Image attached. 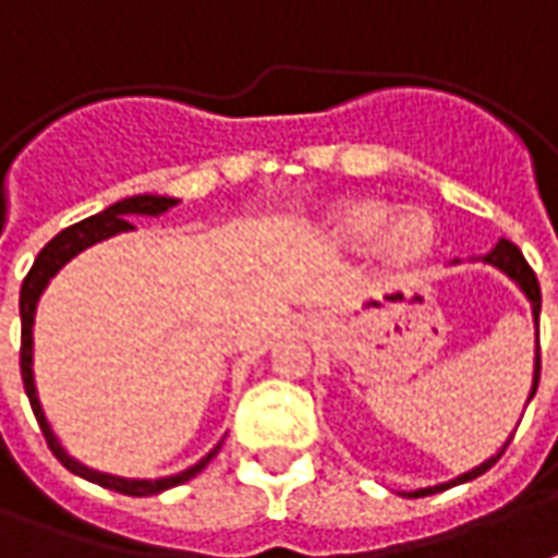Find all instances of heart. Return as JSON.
<instances>
[{"label":"heart","mask_w":558,"mask_h":558,"mask_svg":"<svg viewBox=\"0 0 558 558\" xmlns=\"http://www.w3.org/2000/svg\"><path fill=\"white\" fill-rule=\"evenodd\" d=\"M335 232L356 247L374 244L377 253L387 256L389 263H411L428 251L435 226L420 208L396 211L384 202H360L338 214Z\"/></svg>","instance_id":"heart-1"}]
</instances>
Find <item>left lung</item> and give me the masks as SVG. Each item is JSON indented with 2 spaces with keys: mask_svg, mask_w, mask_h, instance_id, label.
Masks as SVG:
<instances>
[{
  "mask_svg": "<svg viewBox=\"0 0 558 558\" xmlns=\"http://www.w3.org/2000/svg\"><path fill=\"white\" fill-rule=\"evenodd\" d=\"M486 263H493V266H498L505 275H510V278L517 280L520 287H523V292L529 295V302H532V311H535V319L541 317V283H537V275L532 271V266L525 263V256L520 253V247L517 244H510V241H498L496 251L486 253ZM537 384H541V341H537V356H535V387H532V396L537 392ZM529 396V399H532ZM508 447V444H505ZM498 459H501V453L493 456V459H486L483 465H477L474 471H469V474H462V477H456V481L450 483H441V486H428V489H416V493H408L411 498H420V496H432V493H441V489H450V486H456V483H465V481H474V477H481L483 471H489L493 465H496Z\"/></svg>",
  "mask_w": 558,
  "mask_h": 558,
  "instance_id": "8db88e82",
  "label": "left lung"
}]
</instances>
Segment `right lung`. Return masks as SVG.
Wrapping results in <instances>:
<instances>
[{"label":"right lung","mask_w":558,"mask_h":558,"mask_svg":"<svg viewBox=\"0 0 558 558\" xmlns=\"http://www.w3.org/2000/svg\"><path fill=\"white\" fill-rule=\"evenodd\" d=\"M178 198L169 196H132L123 198V202H117L111 208H105L102 214H93L87 220H81V223L69 226V229H62L57 239H50L41 253L35 256L33 268H29V275L23 278L21 287V377H23V389H26V396H29V404H33V414L38 420V426H41V435H45V441H48L50 453L60 459L65 469L77 474V477H84V481H93L105 486V489H114L120 496H157L162 489H171V486H178V483H186L190 477H196L198 471L205 469L208 462H211L217 450H220V444L214 447L211 453L205 456L202 462H196L193 469L181 471V474H174V477H159V481H126V477H111V474H102V471H93L87 465H81L75 462L72 456H65L57 438H53V432H50L48 420L41 414V404H38V396H35V384H33V319H35V302H38V295L41 290L48 287V280L60 271L75 253H81L89 244H96V241L111 239L117 232H130L135 226L130 223V217L135 214H147V217H157V214L169 211L171 205H174Z\"/></svg>","instance_id":"1"}]
</instances>
